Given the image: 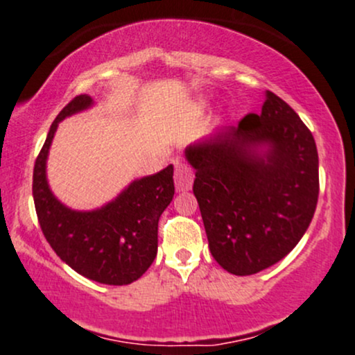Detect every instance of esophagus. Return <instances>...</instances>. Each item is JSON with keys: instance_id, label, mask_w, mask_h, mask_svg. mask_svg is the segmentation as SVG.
<instances>
[{"instance_id": "34e87169", "label": "esophagus", "mask_w": 355, "mask_h": 355, "mask_svg": "<svg viewBox=\"0 0 355 355\" xmlns=\"http://www.w3.org/2000/svg\"><path fill=\"white\" fill-rule=\"evenodd\" d=\"M175 187L178 191H187L191 189V183H193V172L187 164H180L177 162L175 164Z\"/></svg>"}]
</instances>
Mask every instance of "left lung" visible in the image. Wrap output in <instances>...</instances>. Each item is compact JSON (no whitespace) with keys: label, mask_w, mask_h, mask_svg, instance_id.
<instances>
[{"label":"left lung","mask_w":355,"mask_h":355,"mask_svg":"<svg viewBox=\"0 0 355 355\" xmlns=\"http://www.w3.org/2000/svg\"><path fill=\"white\" fill-rule=\"evenodd\" d=\"M193 193L218 266L252 275L282 260L311 225L319 155L311 130L275 93L262 113L187 146Z\"/></svg>","instance_id":"1"}]
</instances>
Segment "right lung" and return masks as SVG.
Returning a JSON list of instances; mask_svg holds the SVG:
<instances>
[{
    "mask_svg": "<svg viewBox=\"0 0 355 355\" xmlns=\"http://www.w3.org/2000/svg\"><path fill=\"white\" fill-rule=\"evenodd\" d=\"M92 105V96H75L51 123L35 162V209L44 239L64 263L95 282L126 285L140 279L157 257L158 220L175 193L173 165L133 180L101 209L78 211L63 205L48 185V152L60 121Z\"/></svg>",
    "mask_w": 355,
    "mask_h": 355,
    "instance_id": "1",
    "label": "right lung"
}]
</instances>
